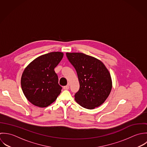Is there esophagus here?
<instances>
[{
    "mask_svg": "<svg viewBox=\"0 0 147 147\" xmlns=\"http://www.w3.org/2000/svg\"><path fill=\"white\" fill-rule=\"evenodd\" d=\"M63 88L64 90H68V89L69 88V85H66V86H63Z\"/></svg>",
    "mask_w": 147,
    "mask_h": 147,
    "instance_id": "34e87169",
    "label": "esophagus"
}]
</instances>
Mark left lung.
<instances>
[{
    "label": "left lung",
    "mask_w": 147,
    "mask_h": 147,
    "mask_svg": "<svg viewBox=\"0 0 147 147\" xmlns=\"http://www.w3.org/2000/svg\"><path fill=\"white\" fill-rule=\"evenodd\" d=\"M66 55L75 68L80 82V89L74 95L76 101L87 109L100 106L112 88L111 76L105 65L82 53H66Z\"/></svg>",
    "instance_id": "obj_1"
}]
</instances>
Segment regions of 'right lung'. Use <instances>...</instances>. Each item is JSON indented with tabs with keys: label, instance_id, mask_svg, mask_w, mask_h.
<instances>
[{
	"label": "right lung",
	"instance_id": "add662e5",
	"mask_svg": "<svg viewBox=\"0 0 147 147\" xmlns=\"http://www.w3.org/2000/svg\"><path fill=\"white\" fill-rule=\"evenodd\" d=\"M62 52H51L34 59L24 70L21 86L30 102L46 107L54 102L61 92L59 78L54 69L63 57Z\"/></svg>",
	"mask_w": 147,
	"mask_h": 147
}]
</instances>
